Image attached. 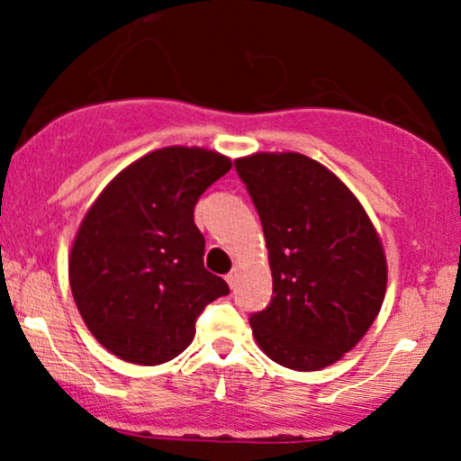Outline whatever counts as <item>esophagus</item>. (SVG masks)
<instances>
[{
    "label": "esophagus",
    "mask_w": 461,
    "mask_h": 461,
    "mask_svg": "<svg viewBox=\"0 0 461 461\" xmlns=\"http://www.w3.org/2000/svg\"><path fill=\"white\" fill-rule=\"evenodd\" d=\"M236 277H238V268H231V271L225 275V282L230 284V288H234L236 285Z\"/></svg>",
    "instance_id": "obj_1"
}]
</instances>
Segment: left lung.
Returning <instances> with one entry per match:
<instances>
[{"label":"left lung","instance_id":"1","mask_svg":"<svg viewBox=\"0 0 461 461\" xmlns=\"http://www.w3.org/2000/svg\"><path fill=\"white\" fill-rule=\"evenodd\" d=\"M234 164L260 214L273 273L271 305L249 319L253 338L285 368L331 366L382 310V238L347 184L303 153L260 151Z\"/></svg>","mask_w":461,"mask_h":461}]
</instances>
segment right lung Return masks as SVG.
Instances as JSON below:
<instances>
[{
	"label": "right lung",
	"instance_id": "obj_1",
	"mask_svg": "<svg viewBox=\"0 0 461 461\" xmlns=\"http://www.w3.org/2000/svg\"><path fill=\"white\" fill-rule=\"evenodd\" d=\"M231 168L203 147H162L125 167L82 219L68 284L88 331L116 357L156 366L194 338L210 301L230 293L203 267L194 203Z\"/></svg>",
	"mask_w": 461,
	"mask_h": 461
}]
</instances>
